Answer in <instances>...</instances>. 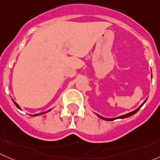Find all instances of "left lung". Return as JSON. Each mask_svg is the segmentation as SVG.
I'll return each mask as SVG.
<instances>
[{"mask_svg":"<svg viewBox=\"0 0 160 160\" xmlns=\"http://www.w3.org/2000/svg\"><path fill=\"white\" fill-rule=\"evenodd\" d=\"M146 100H147V99H146V100H144V103H143V104H141V105L140 106V107L138 108H137L136 110H134V111H133V112H130V113H127V114H126V115H121V116H118V117H117V118H104V117H102V116H100V115H97V116H98L99 118H101V119L106 120V121H112V120L118 119V118H127V117H130V116H131V115H134L135 113H137V112H138V111L140 110V108H141L142 107V106H143V104H144V103H145V101H146Z\"/></svg>","mask_w":160,"mask_h":160,"instance_id":"8db88e82","label":"left lung"}]
</instances>
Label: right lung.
<instances>
[{
	"label": "right lung",
	"mask_w": 160,
	"mask_h": 160,
	"mask_svg": "<svg viewBox=\"0 0 160 160\" xmlns=\"http://www.w3.org/2000/svg\"><path fill=\"white\" fill-rule=\"evenodd\" d=\"M13 102H14V104H16V107H17V108H19V109H20V110H21L20 107H19V104H17V103H16V102H15V101H13ZM50 111H51V110H48V112H50ZM45 112H43V113H39V114H35V115H33V116H36V115H42V114H45Z\"/></svg>",
	"instance_id": "add662e5"
}]
</instances>
